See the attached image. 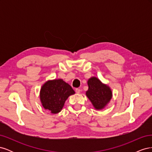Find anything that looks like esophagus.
Masks as SVG:
<instances>
[{"instance_id": "obj_1", "label": "esophagus", "mask_w": 152, "mask_h": 152, "mask_svg": "<svg viewBox=\"0 0 152 152\" xmlns=\"http://www.w3.org/2000/svg\"><path fill=\"white\" fill-rule=\"evenodd\" d=\"M75 92L77 94H79L80 93V89L79 88H77V89H75Z\"/></svg>"}]
</instances>
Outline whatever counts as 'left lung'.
Returning a JSON list of instances; mask_svg holds the SVG:
<instances>
[{"label":"left lung","instance_id":"left-lung-1","mask_svg":"<svg viewBox=\"0 0 152 152\" xmlns=\"http://www.w3.org/2000/svg\"><path fill=\"white\" fill-rule=\"evenodd\" d=\"M89 86L86 96L97 110L103 108L112 98V93L107 86L103 84L96 77H91L87 82Z\"/></svg>","mask_w":152,"mask_h":152}]
</instances>
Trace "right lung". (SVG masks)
Segmentation results:
<instances>
[{
  "instance_id": "obj_1",
  "label": "right lung",
  "mask_w": 152,
  "mask_h": 152,
  "mask_svg": "<svg viewBox=\"0 0 152 152\" xmlns=\"http://www.w3.org/2000/svg\"><path fill=\"white\" fill-rule=\"evenodd\" d=\"M75 91L68 84L62 79L49 80L42 86L40 98L44 108L53 113H57L62 110L69 96Z\"/></svg>"
}]
</instances>
